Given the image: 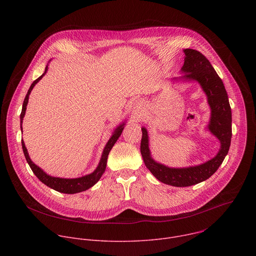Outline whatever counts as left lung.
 <instances>
[{"label": "left lung", "mask_w": 256, "mask_h": 256, "mask_svg": "<svg viewBox=\"0 0 256 256\" xmlns=\"http://www.w3.org/2000/svg\"><path fill=\"white\" fill-rule=\"evenodd\" d=\"M184 64L181 70L184 75L180 79L198 81L208 96V102L212 109L208 130L221 142V149L214 158L194 167L169 168L155 162L150 155L148 134L142 128L140 154L144 165L151 173L163 184L184 188L198 184L210 178L223 163L228 154L232 136V114L225 86L218 76L208 60L196 50H184Z\"/></svg>", "instance_id": "obj_1"}]
</instances>
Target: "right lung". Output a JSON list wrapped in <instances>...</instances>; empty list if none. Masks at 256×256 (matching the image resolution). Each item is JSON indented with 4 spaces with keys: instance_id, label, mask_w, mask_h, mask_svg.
I'll return each mask as SVG.
<instances>
[{
    "instance_id": "1",
    "label": "right lung",
    "mask_w": 256,
    "mask_h": 256,
    "mask_svg": "<svg viewBox=\"0 0 256 256\" xmlns=\"http://www.w3.org/2000/svg\"><path fill=\"white\" fill-rule=\"evenodd\" d=\"M48 70V66L46 68V70L44 74L36 79L30 86L26 96H25V99H24V102H23V106H22V112H21V114H20V124H21V128H22V122H23V118L25 116V112H26V106H27V103H28V98H29V94L31 92V90L33 89V87L35 86V84L38 83L46 72ZM124 124H120L114 132V134L112 136V138H109L108 142L106 144L105 148L103 150V154H102V157H101V160H100V163L98 165V167L96 168V170L89 174V175H86V176H83V177H79V178H74V179H66V178H58V177H52L50 175H48L46 173H44L38 166H36L29 158L28 156V152H27V149L25 147V144L22 140V149H23V153H24V156L26 158V161L27 163L29 164L31 170L33 171V173L36 175V177H38L42 184H44L46 186H48V188L58 192H62V194H77V192H85L87 190H89L90 188H92L96 182L100 179V177L102 176V174L104 173L105 171V168H106V163H107V157H108V154L109 152H110V150L112 149L114 144L116 142L118 138H120V136L122 134V130H124Z\"/></svg>"
}]
</instances>
